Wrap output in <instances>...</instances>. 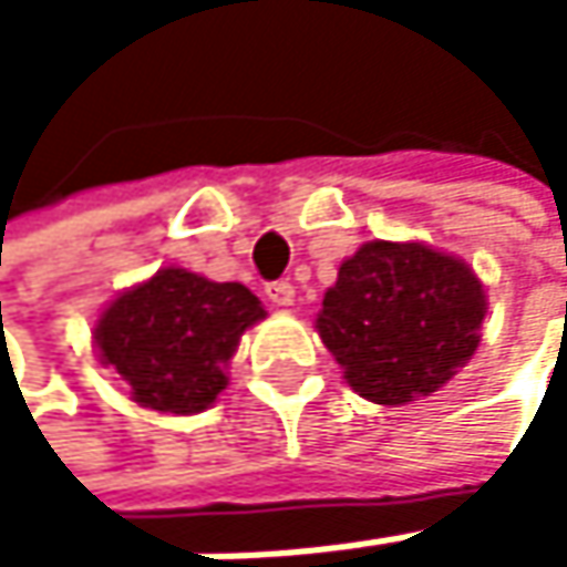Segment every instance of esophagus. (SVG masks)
I'll list each match as a JSON object with an SVG mask.
<instances>
[{"mask_svg":"<svg viewBox=\"0 0 567 567\" xmlns=\"http://www.w3.org/2000/svg\"><path fill=\"white\" fill-rule=\"evenodd\" d=\"M265 296H268V302L271 306H292L296 302V286L292 281H271V286H265Z\"/></svg>","mask_w":567,"mask_h":567,"instance_id":"obj_1","label":"esophagus"}]
</instances>
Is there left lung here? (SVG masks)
I'll return each mask as SVG.
<instances>
[{
    "mask_svg": "<svg viewBox=\"0 0 567 567\" xmlns=\"http://www.w3.org/2000/svg\"><path fill=\"white\" fill-rule=\"evenodd\" d=\"M483 316L486 292L463 258L419 241H367L340 265L316 330L360 398L408 404L476 353Z\"/></svg>",
    "mask_w": 567,
    "mask_h": 567,
    "instance_id": "8db88e82",
    "label": "left lung"
}]
</instances>
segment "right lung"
Here are the masks:
<instances>
[{"instance_id": "obj_1", "label": "right lung", "mask_w": 567, "mask_h": 567, "mask_svg": "<svg viewBox=\"0 0 567 567\" xmlns=\"http://www.w3.org/2000/svg\"><path fill=\"white\" fill-rule=\"evenodd\" d=\"M258 319H265V306L241 281L159 268L101 312L94 347L101 363L128 381L132 401L193 415L227 388V363Z\"/></svg>"}]
</instances>
